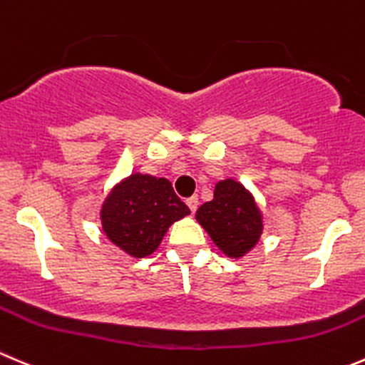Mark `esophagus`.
<instances>
[{
  "label": "esophagus",
  "instance_id": "1",
  "mask_svg": "<svg viewBox=\"0 0 365 365\" xmlns=\"http://www.w3.org/2000/svg\"><path fill=\"white\" fill-rule=\"evenodd\" d=\"M197 205H200V201H197L196 196H192V197H189V200H187V207H189V210L192 212V214L196 212Z\"/></svg>",
  "mask_w": 365,
  "mask_h": 365
}]
</instances>
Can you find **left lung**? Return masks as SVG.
<instances>
[{"mask_svg": "<svg viewBox=\"0 0 365 365\" xmlns=\"http://www.w3.org/2000/svg\"><path fill=\"white\" fill-rule=\"evenodd\" d=\"M196 219L215 246L232 258L246 255L264 230L262 214L250 190L230 178L215 185L214 200L197 208Z\"/></svg>", "mask_w": 365, "mask_h": 365, "instance_id": "1", "label": "left lung"}]
</instances>
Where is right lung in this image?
Segmentation results:
<instances>
[{"label": "right lung", "instance_id": "obj_1", "mask_svg": "<svg viewBox=\"0 0 365 365\" xmlns=\"http://www.w3.org/2000/svg\"><path fill=\"white\" fill-rule=\"evenodd\" d=\"M187 214L189 207L176 196L169 180L137 173L108 194L101 207V225L115 246L143 258L153 253L169 226Z\"/></svg>", "mask_w": 365, "mask_h": 365}]
</instances>
